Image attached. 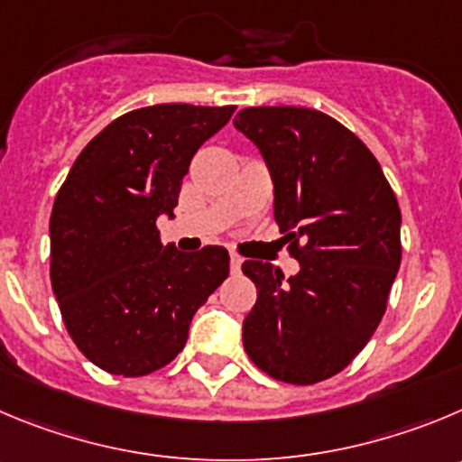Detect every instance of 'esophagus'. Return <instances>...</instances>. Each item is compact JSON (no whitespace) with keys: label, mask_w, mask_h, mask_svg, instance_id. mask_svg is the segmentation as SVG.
<instances>
[{"label":"esophagus","mask_w":462,"mask_h":462,"mask_svg":"<svg viewBox=\"0 0 462 462\" xmlns=\"http://www.w3.org/2000/svg\"><path fill=\"white\" fill-rule=\"evenodd\" d=\"M241 264H244V257L236 255V253H232V255H230V271H232V273H239Z\"/></svg>","instance_id":"34e87169"}]
</instances>
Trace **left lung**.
<instances>
[{
  "label": "left lung",
  "instance_id": "left-lung-1",
  "mask_svg": "<svg viewBox=\"0 0 462 462\" xmlns=\"http://www.w3.org/2000/svg\"><path fill=\"white\" fill-rule=\"evenodd\" d=\"M235 127L260 148L273 217L300 271L241 264L257 287L244 348L271 378L314 385L348 367L387 308L401 264V209L372 150L305 106H248Z\"/></svg>",
  "mask_w": 462,
  "mask_h": 462
}]
</instances>
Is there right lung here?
<instances>
[{"mask_svg": "<svg viewBox=\"0 0 462 462\" xmlns=\"http://www.w3.org/2000/svg\"><path fill=\"white\" fill-rule=\"evenodd\" d=\"M235 106L154 105L106 125L77 157L50 217V278L72 342L125 378L166 367L196 310L230 273L223 245L159 239L193 154Z\"/></svg>", "mask_w": 462, "mask_h": 462, "instance_id": "obj_1", "label": "right lung"}]
</instances>
